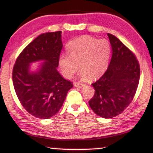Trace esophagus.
<instances>
[{
  "label": "esophagus",
  "mask_w": 153,
  "mask_h": 153,
  "mask_svg": "<svg viewBox=\"0 0 153 153\" xmlns=\"http://www.w3.org/2000/svg\"><path fill=\"white\" fill-rule=\"evenodd\" d=\"M83 85V83H74V86L78 87V88H81Z\"/></svg>",
  "instance_id": "obj_1"
}]
</instances>
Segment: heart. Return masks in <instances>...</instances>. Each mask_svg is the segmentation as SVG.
<instances>
[{
	"label": "heart",
	"instance_id": "b5f03b06",
	"mask_svg": "<svg viewBox=\"0 0 153 153\" xmlns=\"http://www.w3.org/2000/svg\"><path fill=\"white\" fill-rule=\"evenodd\" d=\"M68 54H62L59 65L63 76L70 78L78 70V65L83 77L97 79L108 66L111 48L106 40L91 36H81L73 40L67 46Z\"/></svg>",
	"mask_w": 153,
	"mask_h": 153
}]
</instances>
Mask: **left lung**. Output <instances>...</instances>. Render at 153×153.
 I'll return each mask as SVG.
<instances>
[{"label": "left lung", "mask_w": 153, "mask_h": 153, "mask_svg": "<svg viewBox=\"0 0 153 153\" xmlns=\"http://www.w3.org/2000/svg\"><path fill=\"white\" fill-rule=\"evenodd\" d=\"M112 46L111 61L105 74L92 83L95 93L88 102L99 116L111 118L128 106L138 87L140 68L135 55L113 35L107 33Z\"/></svg>", "instance_id": "8db88e82"}]
</instances>
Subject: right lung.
<instances>
[{"instance_id": "1", "label": "right lung", "mask_w": 153, "mask_h": 153, "mask_svg": "<svg viewBox=\"0 0 153 153\" xmlns=\"http://www.w3.org/2000/svg\"><path fill=\"white\" fill-rule=\"evenodd\" d=\"M62 32L43 33L21 52L14 66L13 84L22 105L30 114L41 119L54 115L62 106L73 85L57 71L62 48ZM42 61L36 71L31 63Z\"/></svg>"}]
</instances>
